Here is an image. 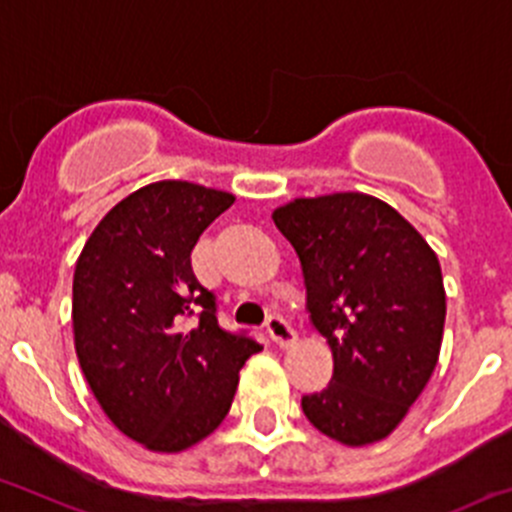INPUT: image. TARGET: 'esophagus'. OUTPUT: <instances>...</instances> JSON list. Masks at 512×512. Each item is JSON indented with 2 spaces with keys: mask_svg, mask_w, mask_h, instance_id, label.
I'll return each instance as SVG.
<instances>
[{
  "mask_svg": "<svg viewBox=\"0 0 512 512\" xmlns=\"http://www.w3.org/2000/svg\"><path fill=\"white\" fill-rule=\"evenodd\" d=\"M266 330H269L271 340H274L276 345H281V348H287V345H292V342L297 340V332H294L292 322H289L284 314H271L269 320H266Z\"/></svg>",
  "mask_w": 512,
  "mask_h": 512,
  "instance_id": "34e87169",
  "label": "esophagus"
}]
</instances>
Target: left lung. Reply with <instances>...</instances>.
<instances>
[{
  "label": "left lung",
  "instance_id": "1",
  "mask_svg": "<svg viewBox=\"0 0 512 512\" xmlns=\"http://www.w3.org/2000/svg\"><path fill=\"white\" fill-rule=\"evenodd\" d=\"M274 223L302 261L312 325L332 381L302 396L309 424L348 447L388 437L437 368L447 294L414 225L363 192L299 198Z\"/></svg>",
  "mask_w": 512,
  "mask_h": 512
}]
</instances>
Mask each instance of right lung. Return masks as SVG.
Wrapping results in <instances>:
<instances>
[{"label": "right lung", "instance_id": "add662e5", "mask_svg": "<svg viewBox=\"0 0 512 512\" xmlns=\"http://www.w3.org/2000/svg\"><path fill=\"white\" fill-rule=\"evenodd\" d=\"M231 192L162 180L106 213L73 274L75 353L103 414L152 452H182L220 426L238 370L261 345L218 325L192 248Z\"/></svg>", "mask_w": 512, "mask_h": 512}]
</instances>
